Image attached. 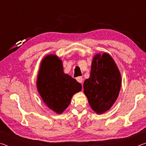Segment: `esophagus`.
I'll return each mask as SVG.
<instances>
[{
    "instance_id": "esophagus-1",
    "label": "esophagus",
    "mask_w": 146,
    "mask_h": 146,
    "mask_svg": "<svg viewBox=\"0 0 146 146\" xmlns=\"http://www.w3.org/2000/svg\"><path fill=\"white\" fill-rule=\"evenodd\" d=\"M76 80H77L78 82L82 83L83 82V78L82 76H78V77L76 78Z\"/></svg>"
}]
</instances>
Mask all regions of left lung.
Instances as JSON below:
<instances>
[{
  "mask_svg": "<svg viewBox=\"0 0 146 146\" xmlns=\"http://www.w3.org/2000/svg\"><path fill=\"white\" fill-rule=\"evenodd\" d=\"M121 85L122 76L112 56L107 53L94 55L90 76L84 82V92L94 111L100 115L110 110Z\"/></svg>",
  "mask_w": 146,
  "mask_h": 146,
  "instance_id": "left-lung-1",
  "label": "left lung"
}]
</instances>
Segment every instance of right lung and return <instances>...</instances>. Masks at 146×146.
Here are the masks:
<instances>
[{
    "mask_svg": "<svg viewBox=\"0 0 146 146\" xmlns=\"http://www.w3.org/2000/svg\"><path fill=\"white\" fill-rule=\"evenodd\" d=\"M37 91L45 104L57 114H62L71 103L82 85L64 73L63 63L57 55L44 56L39 67L36 83Z\"/></svg>",
    "mask_w": 146,
    "mask_h": 146,
    "instance_id": "right-lung-1",
    "label": "right lung"
}]
</instances>
